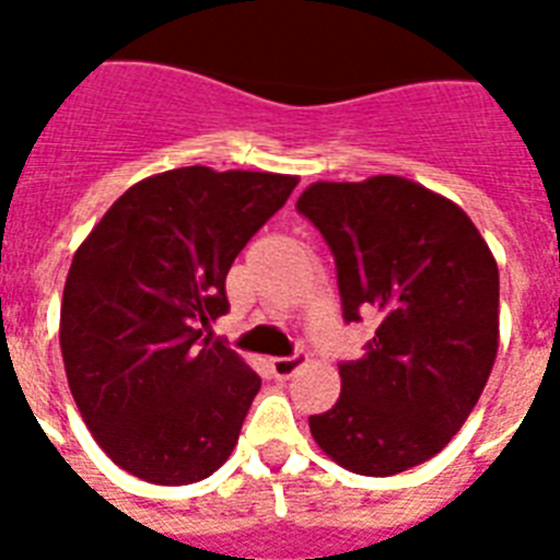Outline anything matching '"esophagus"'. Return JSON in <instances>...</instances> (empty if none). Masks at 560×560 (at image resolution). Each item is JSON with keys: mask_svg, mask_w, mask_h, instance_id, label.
Instances as JSON below:
<instances>
[{"mask_svg": "<svg viewBox=\"0 0 560 560\" xmlns=\"http://www.w3.org/2000/svg\"><path fill=\"white\" fill-rule=\"evenodd\" d=\"M305 354H293V358H272L270 360V372L279 377V381H288L299 369L305 366Z\"/></svg>", "mask_w": 560, "mask_h": 560, "instance_id": "obj_1", "label": "esophagus"}]
</instances>
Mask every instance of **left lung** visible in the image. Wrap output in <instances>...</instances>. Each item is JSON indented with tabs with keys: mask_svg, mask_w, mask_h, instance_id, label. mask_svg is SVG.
Wrapping results in <instances>:
<instances>
[{
	"mask_svg": "<svg viewBox=\"0 0 560 560\" xmlns=\"http://www.w3.org/2000/svg\"><path fill=\"white\" fill-rule=\"evenodd\" d=\"M296 209L331 246L342 316L381 319L342 392L311 416L351 474L392 477L447 447L486 389L500 346V272L474 220L412 179L314 183Z\"/></svg>",
	"mask_w": 560,
	"mask_h": 560,
	"instance_id": "obj_1",
	"label": "left lung"
}]
</instances>
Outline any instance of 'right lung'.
I'll list each match as a JSON object with an SVG mask.
<instances>
[{
	"mask_svg": "<svg viewBox=\"0 0 560 560\" xmlns=\"http://www.w3.org/2000/svg\"><path fill=\"white\" fill-rule=\"evenodd\" d=\"M299 177L174 168L127 188L66 276L60 351L101 451L153 486L211 477L261 377L202 337L229 311L226 272Z\"/></svg>",
	"mask_w": 560,
	"mask_h": 560,
	"instance_id": "right-lung-1",
	"label": "right lung"
}]
</instances>
